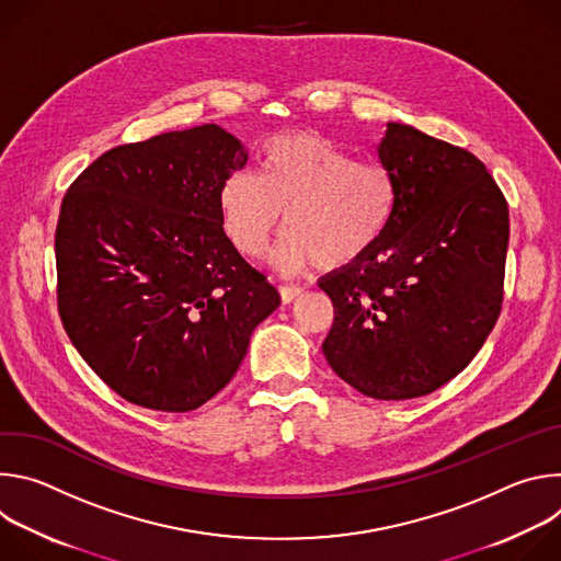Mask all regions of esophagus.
<instances>
[{
    "mask_svg": "<svg viewBox=\"0 0 561 561\" xmlns=\"http://www.w3.org/2000/svg\"><path fill=\"white\" fill-rule=\"evenodd\" d=\"M301 288H297V286H279V297H282V301L284 304H290V301H295L297 297H301Z\"/></svg>",
    "mask_w": 561,
    "mask_h": 561,
    "instance_id": "1",
    "label": "esophagus"
}]
</instances>
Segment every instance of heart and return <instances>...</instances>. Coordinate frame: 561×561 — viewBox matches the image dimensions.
Segmentation results:
<instances>
[{
    "label": "heart",
    "instance_id": "1",
    "mask_svg": "<svg viewBox=\"0 0 561 561\" xmlns=\"http://www.w3.org/2000/svg\"><path fill=\"white\" fill-rule=\"evenodd\" d=\"M260 175L237 171L217 193L221 230L251 260L268 253L282 224L288 230L275 266L293 273L314 264L340 271L359 262L383 237L394 184L377 162L351 159L314 130L271 137L260 152Z\"/></svg>",
    "mask_w": 561,
    "mask_h": 561
}]
</instances>
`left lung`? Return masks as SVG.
Here are the masks:
<instances>
[{"mask_svg":"<svg viewBox=\"0 0 561 561\" xmlns=\"http://www.w3.org/2000/svg\"><path fill=\"white\" fill-rule=\"evenodd\" d=\"M394 208L377 247L319 279L335 308L331 368L386 402L428 394L491 335L504 299L508 204L479 159L388 122L377 146Z\"/></svg>","mask_w":561,"mask_h":561,"instance_id":"8db88e82","label":"left lung"}]
</instances>
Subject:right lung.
<instances>
[{"label": "right lung", "instance_id": "1", "mask_svg": "<svg viewBox=\"0 0 561 561\" xmlns=\"http://www.w3.org/2000/svg\"><path fill=\"white\" fill-rule=\"evenodd\" d=\"M249 152L217 124L106 150L64 195L57 308L84 362L126 402L206 404L279 293L226 239L217 193Z\"/></svg>", "mask_w": 561, "mask_h": 561}]
</instances>
